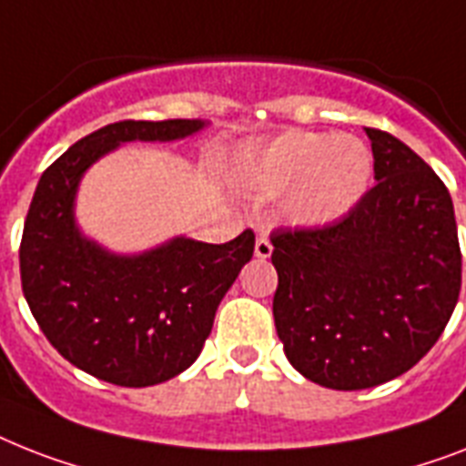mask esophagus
Segmentation results:
<instances>
[{
	"instance_id": "esophagus-1",
	"label": "esophagus",
	"mask_w": 466,
	"mask_h": 466,
	"mask_svg": "<svg viewBox=\"0 0 466 466\" xmlns=\"http://www.w3.org/2000/svg\"><path fill=\"white\" fill-rule=\"evenodd\" d=\"M272 253V244L270 239H268L266 234H258V239H256V256H258L260 260L270 258Z\"/></svg>"
}]
</instances>
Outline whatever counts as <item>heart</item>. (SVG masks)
I'll return each mask as SVG.
<instances>
[{"label": "heart", "instance_id": "1", "mask_svg": "<svg viewBox=\"0 0 466 466\" xmlns=\"http://www.w3.org/2000/svg\"><path fill=\"white\" fill-rule=\"evenodd\" d=\"M370 153L354 136L285 131L241 157L239 177L260 196L285 194L297 225H325L350 213L370 181Z\"/></svg>", "mask_w": 466, "mask_h": 466}]
</instances>
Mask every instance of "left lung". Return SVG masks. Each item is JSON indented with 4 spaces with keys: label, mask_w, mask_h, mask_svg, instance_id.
Segmentation results:
<instances>
[{
    "label": "left lung",
    "mask_w": 466,
    "mask_h": 466,
    "mask_svg": "<svg viewBox=\"0 0 466 466\" xmlns=\"http://www.w3.org/2000/svg\"><path fill=\"white\" fill-rule=\"evenodd\" d=\"M376 184L323 227L270 234L272 316L289 364L332 390H364L419 364L462 287L448 187L410 146L366 128Z\"/></svg>",
    "instance_id": "1"
}]
</instances>
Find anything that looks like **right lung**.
Returning a JSON list of instances; mask_svg holds the SVG:
<instances>
[{
  "mask_svg": "<svg viewBox=\"0 0 466 466\" xmlns=\"http://www.w3.org/2000/svg\"><path fill=\"white\" fill-rule=\"evenodd\" d=\"M198 119L107 124L56 157L37 181L18 248L33 319L66 361L105 383L147 388L194 364L215 311L251 260V229L227 241L172 239L143 256H112L74 225L81 174L127 141H174Z\"/></svg>",
  "mask_w": 466,
  "mask_h": 466,
  "instance_id": "1",
  "label": "right lung"
}]
</instances>
